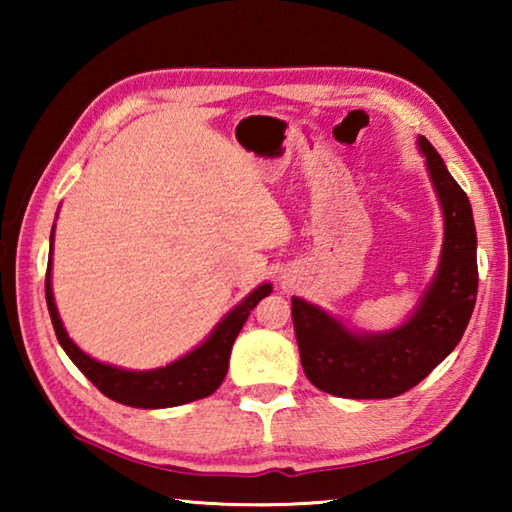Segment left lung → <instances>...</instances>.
Returning <instances> with one entry per match:
<instances>
[{
    "label": "left lung",
    "mask_w": 512,
    "mask_h": 512,
    "mask_svg": "<svg viewBox=\"0 0 512 512\" xmlns=\"http://www.w3.org/2000/svg\"><path fill=\"white\" fill-rule=\"evenodd\" d=\"M445 216L438 273L404 325L384 334H354L302 298H291L300 361L320 391L350 400H388L418 386L452 352L470 323L479 268L472 207L443 158L418 137Z\"/></svg>",
    "instance_id": "obj_1"
}]
</instances>
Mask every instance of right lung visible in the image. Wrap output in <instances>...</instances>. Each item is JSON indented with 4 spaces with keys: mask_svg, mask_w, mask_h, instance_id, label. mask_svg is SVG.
<instances>
[{
    "mask_svg": "<svg viewBox=\"0 0 512 512\" xmlns=\"http://www.w3.org/2000/svg\"><path fill=\"white\" fill-rule=\"evenodd\" d=\"M51 241H54V232H51ZM271 284H262L257 287L248 298H244L239 305L225 316L214 332L207 336V341L198 345L185 357L169 363L164 368L155 370H124L108 366L85 354L76 343L69 339L63 320L58 316L54 293H51V257L47 264V280H45V296H47V309L54 323V332L58 343L63 345L67 357L74 361L85 377H88L99 391L126 406H137V409H167V406H180L201 397L212 395L228 372L230 350L235 343L237 334L250 316V311L262 298L271 293Z\"/></svg>",
    "mask_w": 512,
    "mask_h": 512,
    "instance_id": "obj_1",
    "label": "right lung"
}]
</instances>
